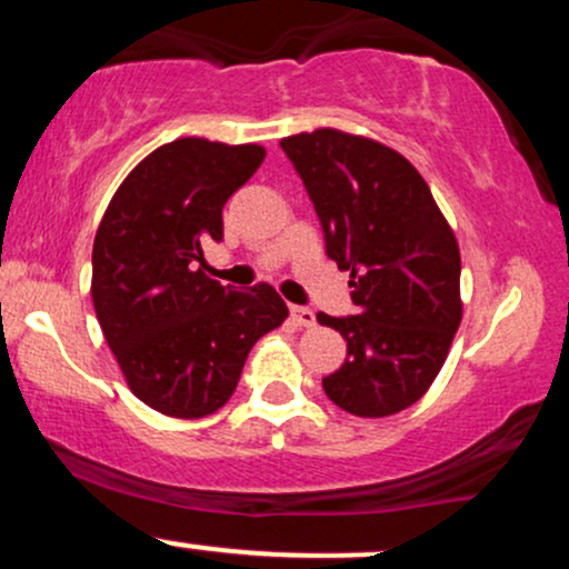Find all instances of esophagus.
<instances>
[{"mask_svg": "<svg viewBox=\"0 0 569 569\" xmlns=\"http://www.w3.org/2000/svg\"><path fill=\"white\" fill-rule=\"evenodd\" d=\"M291 321L297 326H312V323H316V312H312L310 307L293 305L291 307Z\"/></svg>", "mask_w": 569, "mask_h": 569, "instance_id": "esophagus-1", "label": "esophagus"}]
</instances>
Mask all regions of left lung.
<instances>
[{
    "label": "left lung",
    "mask_w": 569,
    "mask_h": 569,
    "mask_svg": "<svg viewBox=\"0 0 569 569\" xmlns=\"http://www.w3.org/2000/svg\"><path fill=\"white\" fill-rule=\"evenodd\" d=\"M302 176L326 253L350 272L358 316L318 323L348 339L323 390L356 417H388L433 385L462 321L460 248L417 168L385 143L337 128L280 141Z\"/></svg>",
    "instance_id": "1"
}]
</instances>
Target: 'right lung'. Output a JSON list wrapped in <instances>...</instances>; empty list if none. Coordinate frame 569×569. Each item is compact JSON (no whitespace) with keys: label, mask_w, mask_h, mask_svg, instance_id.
<instances>
[{"label":"right lung","mask_w":569,"mask_h":569,"mask_svg":"<svg viewBox=\"0 0 569 569\" xmlns=\"http://www.w3.org/2000/svg\"><path fill=\"white\" fill-rule=\"evenodd\" d=\"M259 143L176 139L147 154L109 200L93 243L96 318L136 398L194 420L230 401L253 342L289 318L267 283L206 276L221 208L262 166Z\"/></svg>","instance_id":"obj_1"}]
</instances>
